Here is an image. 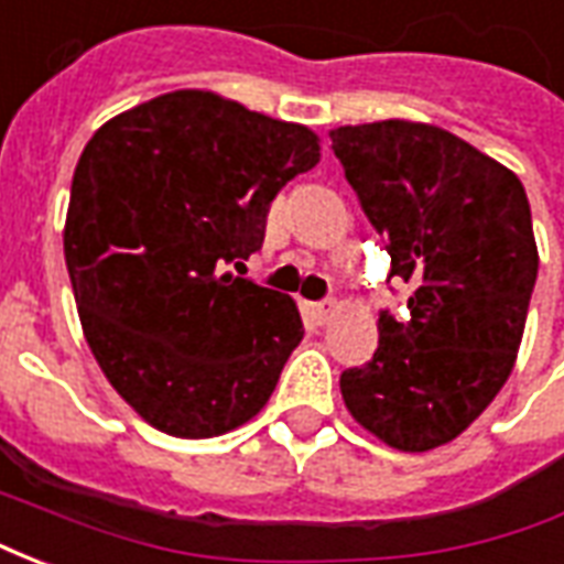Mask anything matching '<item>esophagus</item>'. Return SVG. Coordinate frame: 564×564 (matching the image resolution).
Instances as JSON below:
<instances>
[{
    "label": "esophagus",
    "instance_id": "obj_1",
    "mask_svg": "<svg viewBox=\"0 0 564 564\" xmlns=\"http://www.w3.org/2000/svg\"><path fill=\"white\" fill-rule=\"evenodd\" d=\"M307 311H311V317L317 319L319 326H323V323H329V319L335 317L338 305H335V302H323V305H311Z\"/></svg>",
    "mask_w": 564,
    "mask_h": 564
}]
</instances>
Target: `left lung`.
<instances>
[{"instance_id": "left-lung-1", "label": "left lung", "mask_w": 564, "mask_h": 564, "mask_svg": "<svg viewBox=\"0 0 564 564\" xmlns=\"http://www.w3.org/2000/svg\"><path fill=\"white\" fill-rule=\"evenodd\" d=\"M387 238L390 278L416 286L408 317L378 319L371 362L341 375L356 423L402 453L449 444L508 383L538 278L522 181L447 129L378 120L329 132Z\"/></svg>"}]
</instances>
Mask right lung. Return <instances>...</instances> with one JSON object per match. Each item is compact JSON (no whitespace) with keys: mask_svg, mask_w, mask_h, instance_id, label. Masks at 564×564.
<instances>
[{"mask_svg":"<svg viewBox=\"0 0 564 564\" xmlns=\"http://www.w3.org/2000/svg\"><path fill=\"white\" fill-rule=\"evenodd\" d=\"M319 162V135L210 90L162 93L93 132L63 250L108 383L174 437L265 408L302 341L290 295L223 271L262 247L271 198Z\"/></svg>","mask_w":564,"mask_h":564,"instance_id":"right-lung-1","label":"right lung"}]
</instances>
